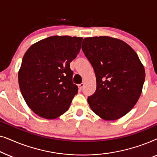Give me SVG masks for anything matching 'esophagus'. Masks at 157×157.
<instances>
[{"label": "esophagus", "instance_id": "esophagus-1", "mask_svg": "<svg viewBox=\"0 0 157 157\" xmlns=\"http://www.w3.org/2000/svg\"><path fill=\"white\" fill-rule=\"evenodd\" d=\"M83 86H84V84H83V83H80V84H78V87L79 90H82V89H83Z\"/></svg>", "mask_w": 157, "mask_h": 157}]
</instances>
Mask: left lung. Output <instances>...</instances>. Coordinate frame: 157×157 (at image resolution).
Here are the masks:
<instances>
[{
  "mask_svg": "<svg viewBox=\"0 0 157 157\" xmlns=\"http://www.w3.org/2000/svg\"><path fill=\"white\" fill-rule=\"evenodd\" d=\"M81 48L96 78L95 93L88 97L91 110L106 121L124 117L138 101L144 83L138 55L123 40L109 36L86 38Z\"/></svg>",
  "mask_w": 157,
  "mask_h": 157,
  "instance_id": "8db88e82",
  "label": "left lung"
}]
</instances>
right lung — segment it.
I'll use <instances>...</instances> for the list:
<instances>
[{
  "mask_svg": "<svg viewBox=\"0 0 157 157\" xmlns=\"http://www.w3.org/2000/svg\"><path fill=\"white\" fill-rule=\"evenodd\" d=\"M82 39L51 36L32 45L23 56L19 87L28 106L39 117L47 119L60 117L78 93L70 63L80 51Z\"/></svg>",
  "mask_w": 157,
  "mask_h": 157,
  "instance_id": "obj_1",
  "label": "right lung"
}]
</instances>
